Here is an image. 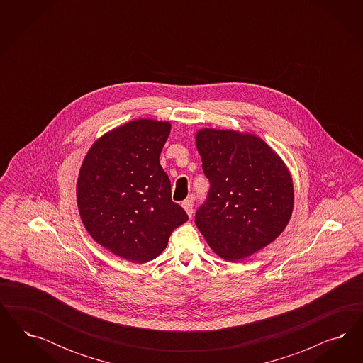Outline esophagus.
I'll return each mask as SVG.
<instances>
[{
	"instance_id": "esophagus-1",
	"label": "esophagus",
	"mask_w": 363,
	"mask_h": 363,
	"mask_svg": "<svg viewBox=\"0 0 363 363\" xmlns=\"http://www.w3.org/2000/svg\"><path fill=\"white\" fill-rule=\"evenodd\" d=\"M193 206H194V197H193V196L187 198V199H185V201L182 202V208L185 209L189 217H191V216H193V210H194Z\"/></svg>"
}]
</instances>
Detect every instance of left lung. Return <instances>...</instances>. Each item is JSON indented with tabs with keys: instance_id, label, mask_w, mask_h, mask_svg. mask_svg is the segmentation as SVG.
<instances>
[{
	"instance_id": "left-lung-1",
	"label": "left lung",
	"mask_w": 363,
	"mask_h": 363,
	"mask_svg": "<svg viewBox=\"0 0 363 363\" xmlns=\"http://www.w3.org/2000/svg\"><path fill=\"white\" fill-rule=\"evenodd\" d=\"M202 169L210 181L196 225L225 261H241L285 230L294 186L281 157L250 133L205 128L196 134Z\"/></svg>"
}]
</instances>
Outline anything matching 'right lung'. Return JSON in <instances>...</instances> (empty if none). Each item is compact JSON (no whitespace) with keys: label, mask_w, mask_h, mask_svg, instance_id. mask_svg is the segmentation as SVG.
Listing matches in <instances>:
<instances>
[{"label":"right lung","mask_w":363,"mask_h":363,"mask_svg":"<svg viewBox=\"0 0 363 363\" xmlns=\"http://www.w3.org/2000/svg\"><path fill=\"white\" fill-rule=\"evenodd\" d=\"M172 123L140 118L104 134L79 169L77 205L90 237L123 259L145 264L165 250L189 218L172 201L160 154Z\"/></svg>","instance_id":"1"}]
</instances>
